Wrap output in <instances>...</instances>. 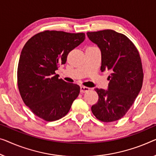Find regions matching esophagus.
Returning a JSON list of instances; mask_svg holds the SVG:
<instances>
[{"instance_id":"obj_1","label":"esophagus","mask_w":156,"mask_h":156,"mask_svg":"<svg viewBox=\"0 0 156 156\" xmlns=\"http://www.w3.org/2000/svg\"><path fill=\"white\" fill-rule=\"evenodd\" d=\"M90 90V88L87 87H84V86H81L80 87V92L85 93L86 92H88Z\"/></svg>"}]
</instances>
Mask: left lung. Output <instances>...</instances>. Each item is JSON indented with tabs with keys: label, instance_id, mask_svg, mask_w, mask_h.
<instances>
[{
	"label": "left lung",
	"instance_id": "obj_1",
	"mask_svg": "<svg viewBox=\"0 0 156 156\" xmlns=\"http://www.w3.org/2000/svg\"><path fill=\"white\" fill-rule=\"evenodd\" d=\"M87 35L101 50V71H111L108 90L95 89L99 99L92 106V112L102 122L115 121L126 114L142 87L140 55L126 36L113 30L87 32Z\"/></svg>",
	"mask_w": 156,
	"mask_h": 156
}]
</instances>
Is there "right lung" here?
<instances>
[{"instance_id":"1","label":"right lung","mask_w":156,"mask_h":156,"mask_svg":"<svg viewBox=\"0 0 156 156\" xmlns=\"http://www.w3.org/2000/svg\"><path fill=\"white\" fill-rule=\"evenodd\" d=\"M85 38L84 33L45 31L31 37L22 49L17 68L19 91L24 104L44 120L63 118L80 93L78 85L59 79L55 71Z\"/></svg>"}]
</instances>
